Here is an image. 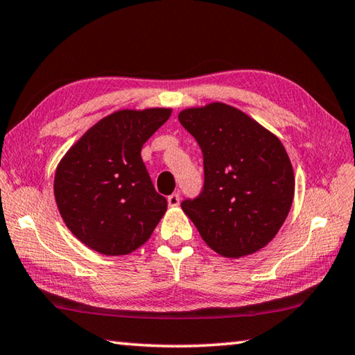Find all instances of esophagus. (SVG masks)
Here are the masks:
<instances>
[{
  "label": "esophagus",
  "instance_id": "obj_1",
  "mask_svg": "<svg viewBox=\"0 0 355 355\" xmlns=\"http://www.w3.org/2000/svg\"><path fill=\"white\" fill-rule=\"evenodd\" d=\"M167 203H169V207H178L180 205V194L175 192V194H171L167 197Z\"/></svg>",
  "mask_w": 355,
  "mask_h": 355
}]
</instances>
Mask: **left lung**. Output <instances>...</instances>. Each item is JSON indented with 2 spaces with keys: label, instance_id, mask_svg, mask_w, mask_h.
Returning <instances> with one entry per match:
<instances>
[{
  "label": "left lung",
  "instance_id": "left-lung-1",
  "mask_svg": "<svg viewBox=\"0 0 355 355\" xmlns=\"http://www.w3.org/2000/svg\"><path fill=\"white\" fill-rule=\"evenodd\" d=\"M203 155L205 182L196 199L182 202L209 248L243 257L277 235L294 196L291 161L277 136L248 114L224 103L178 114Z\"/></svg>",
  "mask_w": 355,
  "mask_h": 355
}]
</instances>
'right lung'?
<instances>
[{
    "label": "right lung",
    "mask_w": 355,
    "mask_h": 355,
    "mask_svg": "<svg viewBox=\"0 0 355 355\" xmlns=\"http://www.w3.org/2000/svg\"><path fill=\"white\" fill-rule=\"evenodd\" d=\"M171 112L167 107L114 112L61 159L55 175L59 213L87 248L127 255L152 236L167 200L155 191L141 150Z\"/></svg>",
    "instance_id": "obj_1"
}]
</instances>
